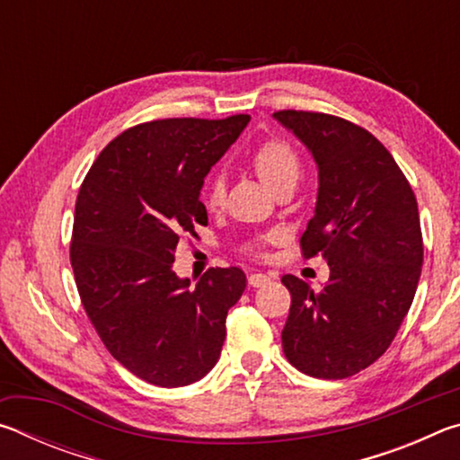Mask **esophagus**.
<instances>
[{
  "label": "esophagus",
  "mask_w": 460,
  "mask_h": 460,
  "mask_svg": "<svg viewBox=\"0 0 460 460\" xmlns=\"http://www.w3.org/2000/svg\"><path fill=\"white\" fill-rule=\"evenodd\" d=\"M247 279H249V286L260 288V286H263V284H268L271 278H270L268 274H261V271H255V274H252Z\"/></svg>",
  "instance_id": "esophagus-1"
}]
</instances>
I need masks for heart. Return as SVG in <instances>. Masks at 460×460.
Returning a JSON list of instances; mask_svg holds the SVG:
<instances>
[{"label":"heart","mask_w":460,"mask_h":460,"mask_svg":"<svg viewBox=\"0 0 460 460\" xmlns=\"http://www.w3.org/2000/svg\"><path fill=\"white\" fill-rule=\"evenodd\" d=\"M253 172L258 174L260 181L268 186L271 192H276L279 186L296 184L300 174V160L290 146L279 142V139H270L263 142L258 150L249 158ZM225 200V182L219 176L208 178L205 186V202L208 208H219ZM278 233H271L270 239H276Z\"/></svg>","instance_id":"heart-1"}]
</instances>
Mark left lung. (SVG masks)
Segmentation results:
<instances>
[{"label":"left lung","instance_id":"1","mask_svg":"<svg viewBox=\"0 0 460 460\" xmlns=\"http://www.w3.org/2000/svg\"><path fill=\"white\" fill-rule=\"evenodd\" d=\"M274 119L316 164L314 215L300 243L331 270L321 290L282 278L292 294L284 355L306 376L351 377L387 351L414 300L424 255L416 197L392 154L355 123L308 111Z\"/></svg>","mask_w":460,"mask_h":460}]
</instances>
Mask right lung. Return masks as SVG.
<instances>
[{"instance_id":"right-lung-1","label":"right lung","mask_w":460,"mask_h":460,"mask_svg":"<svg viewBox=\"0 0 460 460\" xmlns=\"http://www.w3.org/2000/svg\"><path fill=\"white\" fill-rule=\"evenodd\" d=\"M249 119H160L123 131L76 197L71 263L84 313L107 351L152 385H190L215 367L225 318L247 286L239 268L208 270L192 286L172 263L178 239L208 221V170Z\"/></svg>"}]
</instances>
